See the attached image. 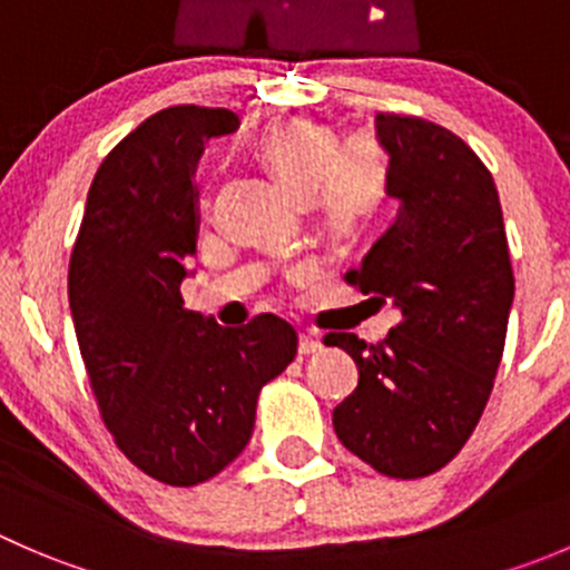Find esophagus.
<instances>
[{"label": "esophagus", "instance_id": "1", "mask_svg": "<svg viewBox=\"0 0 570 570\" xmlns=\"http://www.w3.org/2000/svg\"><path fill=\"white\" fill-rule=\"evenodd\" d=\"M322 350V342L317 336H308V333H301V344H297V353L301 355H314Z\"/></svg>", "mask_w": 570, "mask_h": 570}]
</instances>
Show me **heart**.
Instances as JSON below:
<instances>
[{
    "label": "heart",
    "mask_w": 570,
    "mask_h": 570,
    "mask_svg": "<svg viewBox=\"0 0 570 570\" xmlns=\"http://www.w3.org/2000/svg\"><path fill=\"white\" fill-rule=\"evenodd\" d=\"M256 148L286 187L308 195L317 217L333 232L361 228L389 195L392 163L372 135L338 142L331 126L284 118L258 135Z\"/></svg>",
    "instance_id": "obj_1"
}]
</instances>
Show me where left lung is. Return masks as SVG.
<instances>
[{
  "mask_svg": "<svg viewBox=\"0 0 570 570\" xmlns=\"http://www.w3.org/2000/svg\"><path fill=\"white\" fill-rule=\"evenodd\" d=\"M394 226L344 281L400 308L377 344L327 333L358 366V389L336 405L333 430L353 455L396 480L444 469L480 422L502 361L513 267L497 184L450 129L381 112Z\"/></svg>",
  "mask_w": 570,
  "mask_h": 570,
  "instance_id": "left-lung-1",
  "label": "left lung"
}]
</instances>
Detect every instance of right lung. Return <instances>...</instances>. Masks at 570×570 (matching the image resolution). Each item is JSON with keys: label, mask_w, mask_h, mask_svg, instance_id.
<instances>
[{"label": "right lung", "mask_w": 570, "mask_h": 570, "mask_svg": "<svg viewBox=\"0 0 570 570\" xmlns=\"http://www.w3.org/2000/svg\"><path fill=\"white\" fill-rule=\"evenodd\" d=\"M232 109H159L96 170L68 264L77 342L118 450L165 485L220 474L250 441L256 400L297 353L289 322L220 327L187 312L198 237L195 165Z\"/></svg>", "instance_id": "add662e5"}]
</instances>
